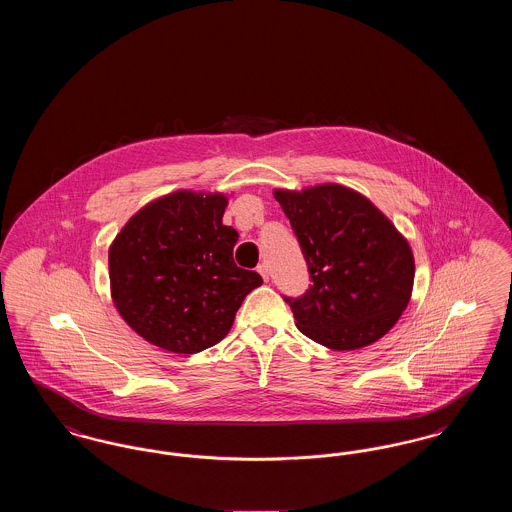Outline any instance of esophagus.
<instances>
[{"label":"esophagus","instance_id":"34e87169","mask_svg":"<svg viewBox=\"0 0 512 512\" xmlns=\"http://www.w3.org/2000/svg\"><path fill=\"white\" fill-rule=\"evenodd\" d=\"M257 270H259V274L263 276V280H265V282H268V278H270V272H268L267 265L263 263V265H259V267H257Z\"/></svg>","mask_w":512,"mask_h":512}]
</instances>
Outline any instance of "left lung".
Returning a JSON list of instances; mask_svg holds the SVG:
<instances>
[{"label":"left lung","mask_w":512,"mask_h":512,"mask_svg":"<svg viewBox=\"0 0 512 512\" xmlns=\"http://www.w3.org/2000/svg\"><path fill=\"white\" fill-rule=\"evenodd\" d=\"M311 272L288 299L301 334L334 351L386 336L411 301L413 249L368 197L341 184L274 190Z\"/></svg>","instance_id":"1"}]
</instances>
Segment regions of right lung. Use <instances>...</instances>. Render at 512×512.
<instances>
[{
    "label": "right lung",
    "instance_id": "1",
    "mask_svg": "<svg viewBox=\"0 0 512 512\" xmlns=\"http://www.w3.org/2000/svg\"><path fill=\"white\" fill-rule=\"evenodd\" d=\"M228 195L178 190L149 201L109 245L111 297L144 340L194 355L232 328L263 278L234 263L238 232L222 224Z\"/></svg>",
    "mask_w": 512,
    "mask_h": 512
}]
</instances>
